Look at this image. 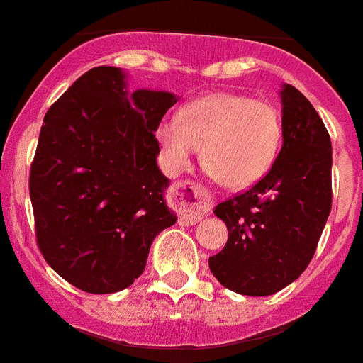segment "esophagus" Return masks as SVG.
Wrapping results in <instances>:
<instances>
[{
    "mask_svg": "<svg viewBox=\"0 0 363 363\" xmlns=\"http://www.w3.org/2000/svg\"><path fill=\"white\" fill-rule=\"evenodd\" d=\"M173 205L179 208L181 223L196 225L199 219L205 218L212 206V197L201 184L190 181H182L173 184L172 188Z\"/></svg>",
    "mask_w": 363,
    "mask_h": 363,
    "instance_id": "34e87169",
    "label": "esophagus"
}]
</instances>
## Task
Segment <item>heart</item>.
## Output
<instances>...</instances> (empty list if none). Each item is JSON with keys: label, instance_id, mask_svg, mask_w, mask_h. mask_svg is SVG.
I'll list each match as a JSON object with an SVG mask.
<instances>
[{"label": "heart", "instance_id": "b5f03b06", "mask_svg": "<svg viewBox=\"0 0 363 363\" xmlns=\"http://www.w3.org/2000/svg\"><path fill=\"white\" fill-rule=\"evenodd\" d=\"M172 172H184L201 149V160L218 184L230 190L260 181L275 162L282 118L275 105L242 94H212L194 99L155 130Z\"/></svg>", "mask_w": 363, "mask_h": 363}]
</instances>
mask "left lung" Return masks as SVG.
<instances>
[{
	"instance_id": "left-lung-1",
	"label": "left lung",
	"mask_w": 363,
	"mask_h": 363,
	"mask_svg": "<svg viewBox=\"0 0 363 363\" xmlns=\"http://www.w3.org/2000/svg\"><path fill=\"white\" fill-rule=\"evenodd\" d=\"M282 149L267 175L245 194L219 203L228 230L208 258L228 290L273 295L299 279L312 260L332 206V144L312 103L291 84L280 88Z\"/></svg>"
}]
</instances>
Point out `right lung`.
Instances as JSON below:
<instances>
[{"mask_svg": "<svg viewBox=\"0 0 363 363\" xmlns=\"http://www.w3.org/2000/svg\"><path fill=\"white\" fill-rule=\"evenodd\" d=\"M177 99L129 92L123 69L97 66L45 114L29 175L36 240L45 262L79 290L129 288L157 234L175 225L153 133Z\"/></svg>", "mask_w": 363, "mask_h": 363, "instance_id": "right-lung-1", "label": "right lung"}]
</instances>
